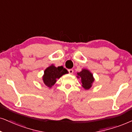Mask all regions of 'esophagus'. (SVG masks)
Instances as JSON below:
<instances>
[{
  "label": "esophagus",
  "instance_id": "esophagus-1",
  "mask_svg": "<svg viewBox=\"0 0 132 132\" xmlns=\"http://www.w3.org/2000/svg\"><path fill=\"white\" fill-rule=\"evenodd\" d=\"M68 72H69V73H70V74H72V73H73V70L72 69H68Z\"/></svg>",
  "mask_w": 132,
  "mask_h": 132
}]
</instances>
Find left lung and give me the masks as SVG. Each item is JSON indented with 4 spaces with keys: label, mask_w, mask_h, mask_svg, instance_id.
Listing matches in <instances>:
<instances>
[{
    "label": "left lung",
    "mask_w": 132,
    "mask_h": 132,
    "mask_svg": "<svg viewBox=\"0 0 132 132\" xmlns=\"http://www.w3.org/2000/svg\"><path fill=\"white\" fill-rule=\"evenodd\" d=\"M77 74L78 75V78H81L82 86L85 89H90L92 86V82L94 81L92 73L88 70L82 69V71Z\"/></svg>",
    "instance_id": "obj_1"
}]
</instances>
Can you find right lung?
Returning a JSON list of instances; mask_svg holds the SVG:
<instances>
[{"label": "right lung", "mask_w": 132, "mask_h": 132, "mask_svg": "<svg viewBox=\"0 0 132 132\" xmlns=\"http://www.w3.org/2000/svg\"><path fill=\"white\" fill-rule=\"evenodd\" d=\"M45 74L43 75V80L46 86L49 87H51L57 79L60 78L63 75L68 73V71L63 66H59L56 68L52 65L46 68L44 72Z\"/></svg>", "instance_id": "1"}]
</instances>
